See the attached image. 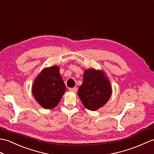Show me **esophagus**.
Returning <instances> with one entry per match:
<instances>
[{
	"instance_id": "esophagus-1",
	"label": "esophagus",
	"mask_w": 154,
	"mask_h": 154,
	"mask_svg": "<svg viewBox=\"0 0 154 154\" xmlns=\"http://www.w3.org/2000/svg\"><path fill=\"white\" fill-rule=\"evenodd\" d=\"M69 90L70 91H71V92H77V88H75V87H74V88H69Z\"/></svg>"
}]
</instances>
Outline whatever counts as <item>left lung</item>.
<instances>
[{"label":"left lung","mask_w":154,"mask_h":154,"mask_svg":"<svg viewBox=\"0 0 154 154\" xmlns=\"http://www.w3.org/2000/svg\"><path fill=\"white\" fill-rule=\"evenodd\" d=\"M112 92L110 82L103 71L94 69L85 70L78 95L86 108L95 111L101 108L109 100Z\"/></svg>","instance_id":"8db88e82"}]
</instances>
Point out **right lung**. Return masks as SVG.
<instances>
[{"mask_svg": "<svg viewBox=\"0 0 154 154\" xmlns=\"http://www.w3.org/2000/svg\"><path fill=\"white\" fill-rule=\"evenodd\" d=\"M59 71L56 66L45 68L35 79L32 87L35 100L45 109L55 108L66 90Z\"/></svg>", "mask_w": 154, "mask_h": 154, "instance_id": "right-lung-1", "label": "right lung"}]
</instances>
